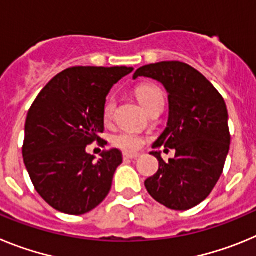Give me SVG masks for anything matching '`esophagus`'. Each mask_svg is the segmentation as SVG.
Listing matches in <instances>:
<instances>
[{
	"label": "esophagus",
	"instance_id": "1",
	"mask_svg": "<svg viewBox=\"0 0 256 256\" xmlns=\"http://www.w3.org/2000/svg\"><path fill=\"white\" fill-rule=\"evenodd\" d=\"M123 158H124V159H137V158H138V154H128V152H126L123 155Z\"/></svg>",
	"mask_w": 256,
	"mask_h": 256
}]
</instances>
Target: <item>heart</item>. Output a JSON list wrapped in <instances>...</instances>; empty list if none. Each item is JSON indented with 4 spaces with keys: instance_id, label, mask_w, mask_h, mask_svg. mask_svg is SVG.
Returning a JSON list of instances; mask_svg holds the SVG:
<instances>
[{
    "instance_id": "b5f03b06",
    "label": "heart",
    "mask_w": 256,
    "mask_h": 256,
    "mask_svg": "<svg viewBox=\"0 0 256 256\" xmlns=\"http://www.w3.org/2000/svg\"><path fill=\"white\" fill-rule=\"evenodd\" d=\"M136 94H137V98L142 104V106L146 108V112H148L152 106L164 102V96H162V91L155 86H140L137 88ZM115 105H116V102H115L114 97L108 98L105 106H104L105 120L112 119V114H114ZM112 144L116 148H122V150L128 151V152H134V151H138L144 144V137L137 132L128 130V132H122L115 134L112 137Z\"/></svg>"
}]
</instances>
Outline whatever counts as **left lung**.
Wrapping results in <instances>:
<instances>
[{
    "label": "left lung",
    "mask_w": 256,
    "mask_h": 256,
    "mask_svg": "<svg viewBox=\"0 0 256 256\" xmlns=\"http://www.w3.org/2000/svg\"><path fill=\"white\" fill-rule=\"evenodd\" d=\"M162 83L168 94L169 115L152 148H173L165 162L162 151H151L159 169L144 180L152 198L172 210H188L210 195L230 151L228 112L223 97L200 72L180 61H162L136 70Z\"/></svg>",
    "instance_id": "8db88e82"
}]
</instances>
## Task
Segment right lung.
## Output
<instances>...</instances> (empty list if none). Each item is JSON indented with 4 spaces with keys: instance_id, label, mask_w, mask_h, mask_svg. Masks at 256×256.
<instances>
[{
    "instance_id": "1",
    "label": "right lung",
    "mask_w": 256,
    "mask_h": 256,
    "mask_svg": "<svg viewBox=\"0 0 256 256\" xmlns=\"http://www.w3.org/2000/svg\"><path fill=\"white\" fill-rule=\"evenodd\" d=\"M132 72L126 66L69 68L47 83L29 108L24 164L36 191L54 209L82 216L110 192L122 151L105 150L94 162L86 148L101 141L106 96Z\"/></svg>"
}]
</instances>
